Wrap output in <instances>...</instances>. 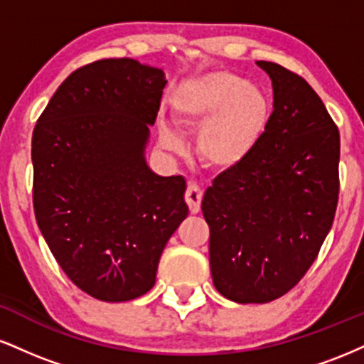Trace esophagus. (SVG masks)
<instances>
[{"label": "esophagus", "instance_id": "1", "mask_svg": "<svg viewBox=\"0 0 364 364\" xmlns=\"http://www.w3.org/2000/svg\"><path fill=\"white\" fill-rule=\"evenodd\" d=\"M202 198H203V191L200 190V186L190 183L185 191V200H186L188 207H190L191 214H198L200 205H202Z\"/></svg>", "mask_w": 364, "mask_h": 364}]
</instances>
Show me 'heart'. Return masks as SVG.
Masks as SVG:
<instances>
[{"label": "heart", "mask_w": 364, "mask_h": 364, "mask_svg": "<svg viewBox=\"0 0 364 364\" xmlns=\"http://www.w3.org/2000/svg\"><path fill=\"white\" fill-rule=\"evenodd\" d=\"M173 111L183 128H200L196 156L215 171L235 169L252 156L270 121V101L240 75L214 70L183 83L174 92ZM162 147L181 150L169 128L161 132Z\"/></svg>", "instance_id": "obj_1"}]
</instances>
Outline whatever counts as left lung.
Instances as JSON below:
<instances>
[{
  "label": "left lung",
  "instance_id": "8db88e82",
  "mask_svg": "<svg viewBox=\"0 0 364 364\" xmlns=\"http://www.w3.org/2000/svg\"><path fill=\"white\" fill-rule=\"evenodd\" d=\"M274 87L265 135L243 164L203 196L215 289L236 303H269L308 272L339 202V128L310 83L258 61Z\"/></svg>",
  "mask_w": 364,
  "mask_h": 364
}]
</instances>
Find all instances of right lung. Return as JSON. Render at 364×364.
I'll use <instances>...</instances> for the list:
<instances>
[{
	"instance_id": "obj_1",
	"label": "right lung",
	"mask_w": 364,
	"mask_h": 364,
	"mask_svg": "<svg viewBox=\"0 0 364 364\" xmlns=\"http://www.w3.org/2000/svg\"><path fill=\"white\" fill-rule=\"evenodd\" d=\"M166 83L129 58L94 61L58 87L36 123L37 225L70 281L101 301L152 289L188 215L185 179L157 176L144 159Z\"/></svg>"
}]
</instances>
